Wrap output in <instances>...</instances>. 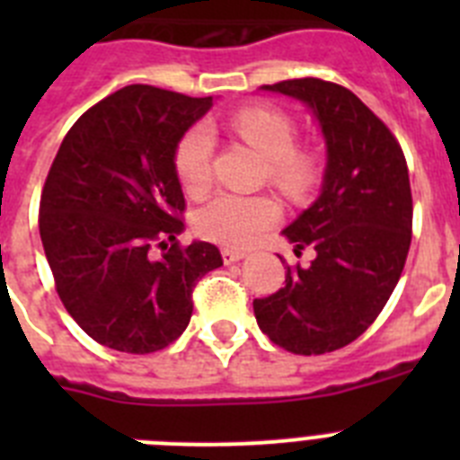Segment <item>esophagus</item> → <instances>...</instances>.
<instances>
[{
	"mask_svg": "<svg viewBox=\"0 0 460 460\" xmlns=\"http://www.w3.org/2000/svg\"><path fill=\"white\" fill-rule=\"evenodd\" d=\"M249 255V251L243 249H233V246H226V249H221V258L226 265H230V262H237V260L246 258Z\"/></svg>",
	"mask_w": 460,
	"mask_h": 460,
	"instance_id": "1",
	"label": "esophagus"
}]
</instances>
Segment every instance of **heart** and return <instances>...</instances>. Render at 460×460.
<instances>
[{"instance_id": "1", "label": "heart", "mask_w": 460, "mask_h": 460, "mask_svg": "<svg viewBox=\"0 0 460 460\" xmlns=\"http://www.w3.org/2000/svg\"><path fill=\"white\" fill-rule=\"evenodd\" d=\"M230 126L270 161V180L288 195L308 193L318 181V161L296 149V124L288 112L267 105H249L230 117ZM174 172L186 193L200 195L214 177V133L198 124L181 136L174 149ZM280 218V207L270 195L221 190L195 214L198 233L230 246L258 242Z\"/></svg>"}]
</instances>
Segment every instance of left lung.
I'll return each instance as SVG.
<instances>
[{
	"label": "left lung",
	"instance_id": "obj_1",
	"mask_svg": "<svg viewBox=\"0 0 460 460\" xmlns=\"http://www.w3.org/2000/svg\"><path fill=\"white\" fill-rule=\"evenodd\" d=\"M311 105L327 140L323 193L283 230L311 265L286 267V286L253 299L260 329L295 355H324L359 339L396 288L412 239L403 149L343 84L320 78L265 84Z\"/></svg>",
	"mask_w": 460,
	"mask_h": 460
}]
</instances>
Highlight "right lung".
I'll return each mask as SVG.
<instances>
[{"mask_svg": "<svg viewBox=\"0 0 460 460\" xmlns=\"http://www.w3.org/2000/svg\"><path fill=\"white\" fill-rule=\"evenodd\" d=\"M211 96L128 84L80 115L43 184L39 230L64 308L96 343L147 355L180 339L193 290L223 265L214 243L181 246L174 149Z\"/></svg>", "mask_w": 460, "mask_h": 460, "instance_id": "obj_1", "label": "right lung"}]
</instances>
